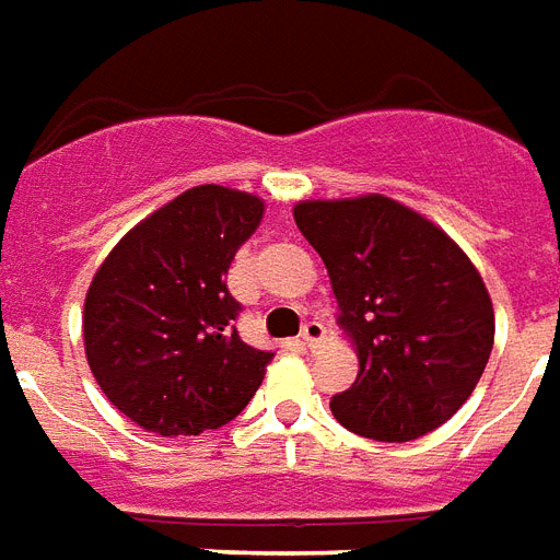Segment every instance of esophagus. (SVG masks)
I'll return each instance as SVG.
<instances>
[{
  "mask_svg": "<svg viewBox=\"0 0 560 560\" xmlns=\"http://www.w3.org/2000/svg\"><path fill=\"white\" fill-rule=\"evenodd\" d=\"M323 335H326L323 323H319V319H308V323L302 326V335H299V337H302V343H305V347L314 349L319 340H323Z\"/></svg>",
  "mask_w": 560,
  "mask_h": 560,
  "instance_id": "34e87169",
  "label": "esophagus"
}]
</instances>
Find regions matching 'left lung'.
<instances>
[{
  "label": "left lung",
  "mask_w": 560,
  "mask_h": 560,
  "mask_svg": "<svg viewBox=\"0 0 560 560\" xmlns=\"http://www.w3.org/2000/svg\"><path fill=\"white\" fill-rule=\"evenodd\" d=\"M319 252L337 323L358 349V378L331 413L370 441L434 432L476 390L493 349V305L458 243L387 196L293 208Z\"/></svg>",
  "instance_id": "8db88e82"
}]
</instances>
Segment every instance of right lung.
Wrapping results in <instances>:
<instances>
[{
	"mask_svg": "<svg viewBox=\"0 0 560 560\" xmlns=\"http://www.w3.org/2000/svg\"><path fill=\"white\" fill-rule=\"evenodd\" d=\"M264 217L258 196L199 185L138 223L84 299V352L102 394L147 432L220 429L261 387L272 352L243 343L225 288Z\"/></svg>",
	"mask_w": 560,
	"mask_h": 560,
	"instance_id": "right-lung-1",
	"label": "right lung"
}]
</instances>
